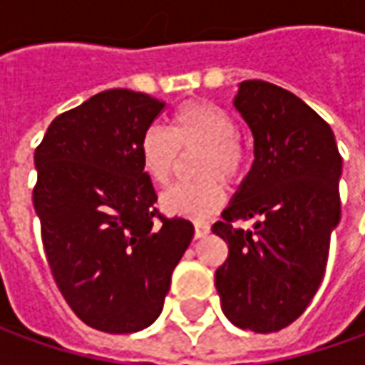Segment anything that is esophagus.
<instances>
[{
    "label": "esophagus",
    "instance_id": "1",
    "mask_svg": "<svg viewBox=\"0 0 365 365\" xmlns=\"http://www.w3.org/2000/svg\"><path fill=\"white\" fill-rule=\"evenodd\" d=\"M193 227H195V238H205L209 235V225L203 221L193 222Z\"/></svg>",
    "mask_w": 365,
    "mask_h": 365
}]
</instances>
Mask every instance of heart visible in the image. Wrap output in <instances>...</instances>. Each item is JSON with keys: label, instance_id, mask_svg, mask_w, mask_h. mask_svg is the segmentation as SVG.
<instances>
[{"label": "heart", "instance_id": "1", "mask_svg": "<svg viewBox=\"0 0 365 365\" xmlns=\"http://www.w3.org/2000/svg\"><path fill=\"white\" fill-rule=\"evenodd\" d=\"M193 156L195 182L178 183L162 195V209L185 219H207L225 203L223 182L238 183L248 172L250 152L225 107L207 99H187L174 109L170 130L150 125L140 136L138 156L144 174L156 185L174 180L182 154Z\"/></svg>", "mask_w": 365, "mask_h": 365}]
</instances>
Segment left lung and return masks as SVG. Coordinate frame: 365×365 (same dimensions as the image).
Returning <instances> with one entry per match:
<instances>
[{
  "instance_id": "1",
  "label": "left lung",
  "mask_w": 365,
  "mask_h": 365,
  "mask_svg": "<svg viewBox=\"0 0 365 365\" xmlns=\"http://www.w3.org/2000/svg\"><path fill=\"white\" fill-rule=\"evenodd\" d=\"M235 107L254 136V162L213 232L229 245L215 272L222 313L238 329L277 332L321 285L340 221L342 156L329 123L291 91L240 83ZM257 219L254 231L232 222Z\"/></svg>"
}]
</instances>
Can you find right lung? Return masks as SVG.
Here are the masks:
<instances>
[{
    "mask_svg": "<svg viewBox=\"0 0 365 365\" xmlns=\"http://www.w3.org/2000/svg\"><path fill=\"white\" fill-rule=\"evenodd\" d=\"M166 103L107 90L52 120L35 150L33 205L52 277L88 327H150L193 225L156 209L138 143Z\"/></svg>",
    "mask_w": 365,
    "mask_h": 365,
    "instance_id": "obj_1",
    "label": "right lung"
}]
</instances>
